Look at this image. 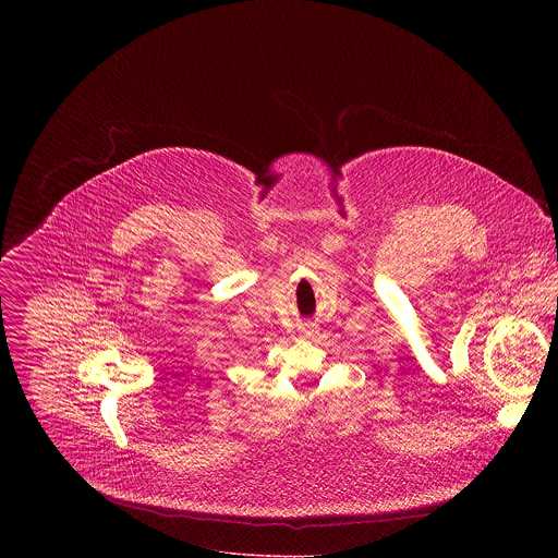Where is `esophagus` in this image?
<instances>
[{
  "mask_svg": "<svg viewBox=\"0 0 558 558\" xmlns=\"http://www.w3.org/2000/svg\"><path fill=\"white\" fill-rule=\"evenodd\" d=\"M301 335H303V337L314 339V337L318 335V324H314V322H305V324H301Z\"/></svg>",
  "mask_w": 558,
  "mask_h": 558,
  "instance_id": "obj_1",
  "label": "esophagus"
}]
</instances>
